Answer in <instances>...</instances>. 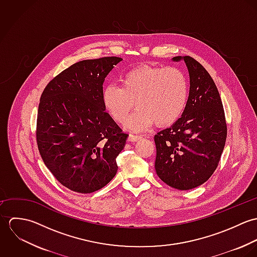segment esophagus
Instances as JSON below:
<instances>
[{
	"label": "esophagus",
	"mask_w": 257,
	"mask_h": 257,
	"mask_svg": "<svg viewBox=\"0 0 257 257\" xmlns=\"http://www.w3.org/2000/svg\"><path fill=\"white\" fill-rule=\"evenodd\" d=\"M141 139H142L141 136H135V135H130L128 138H127L128 142H138V141H140Z\"/></svg>",
	"instance_id": "1"
}]
</instances>
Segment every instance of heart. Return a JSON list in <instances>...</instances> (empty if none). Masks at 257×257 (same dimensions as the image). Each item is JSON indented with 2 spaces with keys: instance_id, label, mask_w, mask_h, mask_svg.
<instances>
[{
  "instance_id": "heart-1",
  "label": "heart",
  "mask_w": 257,
  "mask_h": 257,
  "mask_svg": "<svg viewBox=\"0 0 257 257\" xmlns=\"http://www.w3.org/2000/svg\"><path fill=\"white\" fill-rule=\"evenodd\" d=\"M120 86L109 84L102 91V101L110 116L120 122L134 108L138 109L124 121L133 132H142L156 123L165 126L175 122L183 112L188 99V80L176 67L144 64L120 77Z\"/></svg>"
}]
</instances>
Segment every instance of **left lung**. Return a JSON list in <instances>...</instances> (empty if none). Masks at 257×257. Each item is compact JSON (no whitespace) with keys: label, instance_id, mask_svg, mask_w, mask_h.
I'll return each mask as SVG.
<instances>
[{"label":"left lung","instance_id":"left-lung-1","mask_svg":"<svg viewBox=\"0 0 257 257\" xmlns=\"http://www.w3.org/2000/svg\"><path fill=\"white\" fill-rule=\"evenodd\" d=\"M184 60L190 76L189 97L181 117L154 136L155 170L172 188L190 190L205 183L220 162L226 122L218 88L208 71L190 56Z\"/></svg>","mask_w":257,"mask_h":257}]
</instances>
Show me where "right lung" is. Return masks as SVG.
<instances>
[{
    "instance_id": "obj_1",
    "label": "right lung",
    "mask_w": 257,
    "mask_h": 257,
    "mask_svg": "<svg viewBox=\"0 0 257 257\" xmlns=\"http://www.w3.org/2000/svg\"><path fill=\"white\" fill-rule=\"evenodd\" d=\"M120 57L82 60L53 78L38 106L37 142L53 176L74 192L102 189L117 171L128 135L106 111L103 83Z\"/></svg>"
}]
</instances>
